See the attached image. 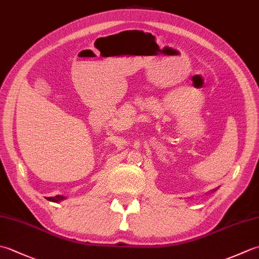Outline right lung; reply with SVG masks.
<instances>
[{"instance_id": "add662e5", "label": "right lung", "mask_w": 259, "mask_h": 259, "mask_svg": "<svg viewBox=\"0 0 259 259\" xmlns=\"http://www.w3.org/2000/svg\"><path fill=\"white\" fill-rule=\"evenodd\" d=\"M47 199L50 200V201H53V202H59V201L63 200L64 197L58 195V196H54V197H47Z\"/></svg>"}]
</instances>
